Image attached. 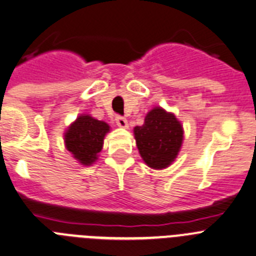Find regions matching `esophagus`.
<instances>
[{"label":"esophagus","mask_w":256,"mask_h":256,"mask_svg":"<svg viewBox=\"0 0 256 256\" xmlns=\"http://www.w3.org/2000/svg\"><path fill=\"white\" fill-rule=\"evenodd\" d=\"M116 125L121 128H128V120H126L125 117L122 116H117L116 117Z\"/></svg>","instance_id":"1"}]
</instances>
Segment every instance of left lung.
<instances>
[{
  "label": "left lung",
  "instance_id": "1",
  "mask_svg": "<svg viewBox=\"0 0 256 256\" xmlns=\"http://www.w3.org/2000/svg\"><path fill=\"white\" fill-rule=\"evenodd\" d=\"M136 146L142 160L152 169H164L176 160L183 142L182 124L172 112L154 107L144 125L134 128Z\"/></svg>",
  "mask_w": 256,
  "mask_h": 256
}]
</instances>
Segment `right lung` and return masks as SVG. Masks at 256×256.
I'll return each mask as SVG.
<instances>
[{
  "label": "right lung",
  "mask_w": 256,
  "mask_h": 256,
  "mask_svg": "<svg viewBox=\"0 0 256 256\" xmlns=\"http://www.w3.org/2000/svg\"><path fill=\"white\" fill-rule=\"evenodd\" d=\"M108 131L110 126L104 121L96 120L90 114H80L64 134L66 150L80 164L90 166L98 159L104 135Z\"/></svg>",
  "instance_id": "obj_1"
}]
</instances>
